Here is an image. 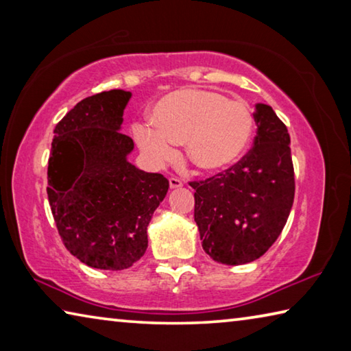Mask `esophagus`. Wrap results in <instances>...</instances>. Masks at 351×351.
<instances>
[{
	"label": "esophagus",
	"instance_id": "esophagus-1",
	"mask_svg": "<svg viewBox=\"0 0 351 351\" xmlns=\"http://www.w3.org/2000/svg\"><path fill=\"white\" fill-rule=\"evenodd\" d=\"M169 184L171 189H180L182 187V181L178 180V178H169Z\"/></svg>",
	"mask_w": 351,
	"mask_h": 351
}]
</instances>
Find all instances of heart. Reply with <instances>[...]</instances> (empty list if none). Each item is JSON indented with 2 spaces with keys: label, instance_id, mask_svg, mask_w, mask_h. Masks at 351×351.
Instances as JSON below:
<instances>
[{
  "label": "heart",
  "instance_id": "1",
  "mask_svg": "<svg viewBox=\"0 0 351 351\" xmlns=\"http://www.w3.org/2000/svg\"><path fill=\"white\" fill-rule=\"evenodd\" d=\"M254 128V112L247 104L217 91L184 88L159 100L152 111V123H134L133 134L153 164L173 161L176 144H184L187 162L195 170L218 173L245 156Z\"/></svg>",
  "mask_w": 351,
  "mask_h": 351
}]
</instances>
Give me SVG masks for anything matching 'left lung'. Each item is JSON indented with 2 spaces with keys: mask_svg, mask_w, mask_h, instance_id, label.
Instances as JSON below:
<instances>
[{
  "mask_svg": "<svg viewBox=\"0 0 351 351\" xmlns=\"http://www.w3.org/2000/svg\"><path fill=\"white\" fill-rule=\"evenodd\" d=\"M254 119V145L239 162L189 182L203 249L223 265L260 258L280 235L294 201L288 128L265 104H255Z\"/></svg>",
  "mask_w": 351,
  "mask_h": 351,
  "instance_id": "obj_1",
  "label": "left lung"
}]
</instances>
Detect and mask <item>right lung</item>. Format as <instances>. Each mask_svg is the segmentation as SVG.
I'll use <instances>...</instances> for the list:
<instances>
[{
    "mask_svg": "<svg viewBox=\"0 0 351 351\" xmlns=\"http://www.w3.org/2000/svg\"><path fill=\"white\" fill-rule=\"evenodd\" d=\"M132 93L80 100L54 128L47 199L64 247L96 269L133 266L148 246L147 226L169 181L127 161L133 139L119 132Z\"/></svg>",
    "mask_w": 351,
    "mask_h": 351,
    "instance_id": "1",
    "label": "right lung"
}]
</instances>
